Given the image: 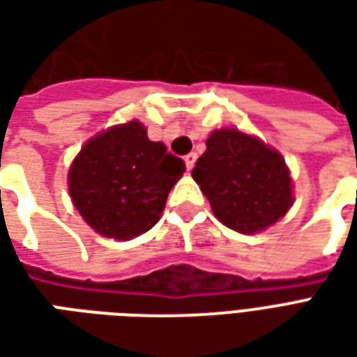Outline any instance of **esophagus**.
I'll return each instance as SVG.
<instances>
[{"label": "esophagus", "mask_w": 357, "mask_h": 357, "mask_svg": "<svg viewBox=\"0 0 357 357\" xmlns=\"http://www.w3.org/2000/svg\"><path fill=\"white\" fill-rule=\"evenodd\" d=\"M195 162H197V153H189V155L185 156V166H187V170H193Z\"/></svg>", "instance_id": "esophagus-1"}]
</instances>
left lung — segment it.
Returning <instances> with one entry per match:
<instances>
[{
	"mask_svg": "<svg viewBox=\"0 0 357 357\" xmlns=\"http://www.w3.org/2000/svg\"><path fill=\"white\" fill-rule=\"evenodd\" d=\"M193 179L224 225L262 231L292 206V179L284 158L258 137L224 128L210 133Z\"/></svg>",
	"mask_w": 357,
	"mask_h": 357,
	"instance_id": "obj_1",
	"label": "left lung"
}]
</instances>
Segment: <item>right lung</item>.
Returning <instances> with one entry per match:
<instances>
[{
    "label": "right lung",
    "mask_w": 357,
    "mask_h": 357,
    "mask_svg": "<svg viewBox=\"0 0 357 357\" xmlns=\"http://www.w3.org/2000/svg\"><path fill=\"white\" fill-rule=\"evenodd\" d=\"M185 172L160 141H149L137 120L89 139L68 170V191L89 227L112 239H133L160 220L170 189Z\"/></svg>",
    "instance_id": "obj_1"
}]
</instances>
